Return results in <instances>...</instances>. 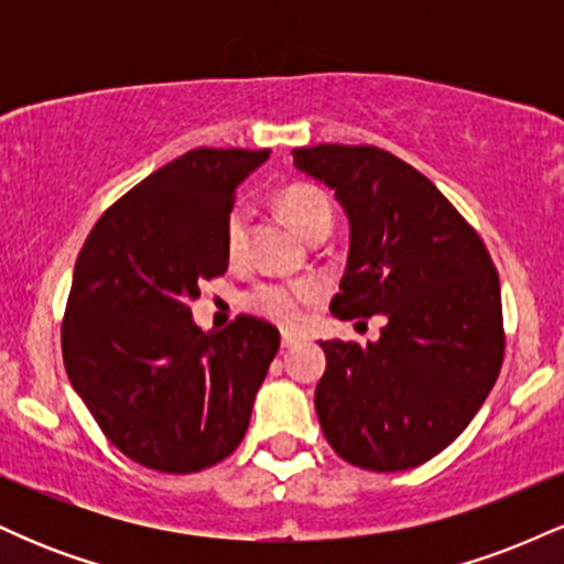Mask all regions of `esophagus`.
Returning a JSON list of instances; mask_svg holds the SVG:
<instances>
[{
  "mask_svg": "<svg viewBox=\"0 0 564 564\" xmlns=\"http://www.w3.org/2000/svg\"><path fill=\"white\" fill-rule=\"evenodd\" d=\"M300 341H302L300 334H294V332H283L281 334V345L283 347H294V345H300Z\"/></svg>",
  "mask_w": 564,
  "mask_h": 564,
  "instance_id": "1",
  "label": "esophagus"
}]
</instances>
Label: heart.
<instances>
[{"mask_svg":"<svg viewBox=\"0 0 564 564\" xmlns=\"http://www.w3.org/2000/svg\"><path fill=\"white\" fill-rule=\"evenodd\" d=\"M278 209L304 238L313 236L323 225L332 228V206L313 185L296 183L283 187L278 193ZM246 236H249V206L236 204L230 209L228 223H225V249H228L230 260H238L243 254ZM321 294L323 289L315 281H268L249 291L246 304L264 318L283 323V326H294V323H300L304 307L318 302Z\"/></svg>","mask_w":564,"mask_h":564,"instance_id":"1","label":"heart"}]
</instances>
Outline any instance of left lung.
Segmentation results:
<instances>
[{
  "mask_svg": "<svg viewBox=\"0 0 564 564\" xmlns=\"http://www.w3.org/2000/svg\"><path fill=\"white\" fill-rule=\"evenodd\" d=\"M291 153L349 219L332 313L387 318L366 347L321 341L323 435L360 469H413L448 448L494 390L503 360L498 273L467 219L392 153L328 142Z\"/></svg>",
  "mask_w": 564,
  "mask_h": 564,
  "instance_id": "1",
  "label": "left lung"
}]
</instances>
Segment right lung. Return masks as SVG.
Returning a JSON list of instances; mask_svg holds the SVG:
<instances>
[{
	"instance_id": "obj_1",
	"label": "right lung",
	"mask_w": 564,
	"mask_h": 564,
	"mask_svg": "<svg viewBox=\"0 0 564 564\" xmlns=\"http://www.w3.org/2000/svg\"><path fill=\"white\" fill-rule=\"evenodd\" d=\"M270 151L196 148L134 185L84 241L63 318V364L97 426L132 462L187 475L228 458L273 364V323H193L198 283L228 270L236 187Z\"/></svg>"
}]
</instances>
